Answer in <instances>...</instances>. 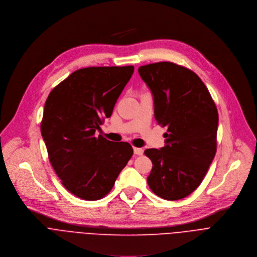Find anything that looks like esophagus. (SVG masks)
I'll return each instance as SVG.
<instances>
[{
	"instance_id": "1",
	"label": "esophagus",
	"mask_w": 257,
	"mask_h": 257,
	"mask_svg": "<svg viewBox=\"0 0 257 257\" xmlns=\"http://www.w3.org/2000/svg\"><path fill=\"white\" fill-rule=\"evenodd\" d=\"M134 153L136 154V155L141 156V155H143L144 151H143V149H142V148H136V147H134Z\"/></svg>"
}]
</instances>
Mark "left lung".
I'll return each mask as SVG.
<instances>
[{
  "label": "left lung",
  "instance_id": "8db88e82",
  "mask_svg": "<svg viewBox=\"0 0 257 257\" xmlns=\"http://www.w3.org/2000/svg\"><path fill=\"white\" fill-rule=\"evenodd\" d=\"M152 92L154 115L167 126L165 146L147 149L152 191L167 200L189 195L201 183L217 151L219 115L208 90L192 71L169 62L139 68Z\"/></svg>",
  "mask_w": 257,
  "mask_h": 257
}]
</instances>
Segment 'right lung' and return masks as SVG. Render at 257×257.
<instances>
[{"label":"right lung","instance_id":"obj_1","mask_svg":"<svg viewBox=\"0 0 257 257\" xmlns=\"http://www.w3.org/2000/svg\"><path fill=\"white\" fill-rule=\"evenodd\" d=\"M133 73V66L80 69L45 101L40 131L50 164L63 185L85 200L105 196L133 156L128 143L95 137Z\"/></svg>","mask_w":257,"mask_h":257}]
</instances>
